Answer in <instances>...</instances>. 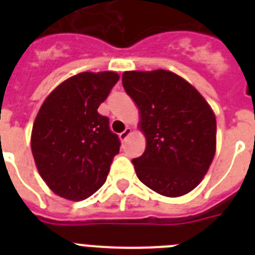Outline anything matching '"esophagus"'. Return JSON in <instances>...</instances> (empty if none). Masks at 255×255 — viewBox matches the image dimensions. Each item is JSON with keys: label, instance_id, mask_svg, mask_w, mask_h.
Masks as SVG:
<instances>
[{"label": "esophagus", "instance_id": "esophagus-1", "mask_svg": "<svg viewBox=\"0 0 255 255\" xmlns=\"http://www.w3.org/2000/svg\"><path fill=\"white\" fill-rule=\"evenodd\" d=\"M130 134H131V129H130V128H126V129L124 130V131L120 134V139L123 141L126 140V139H128V136H129Z\"/></svg>", "mask_w": 255, "mask_h": 255}]
</instances>
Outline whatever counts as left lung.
<instances>
[{
  "label": "left lung",
  "mask_w": 255,
  "mask_h": 255,
  "mask_svg": "<svg viewBox=\"0 0 255 255\" xmlns=\"http://www.w3.org/2000/svg\"><path fill=\"white\" fill-rule=\"evenodd\" d=\"M124 89L140 111L147 147L132 159L144 185L164 197L197 188L216 152V117L193 85L166 70L125 71Z\"/></svg>",
  "instance_id": "obj_1"
}]
</instances>
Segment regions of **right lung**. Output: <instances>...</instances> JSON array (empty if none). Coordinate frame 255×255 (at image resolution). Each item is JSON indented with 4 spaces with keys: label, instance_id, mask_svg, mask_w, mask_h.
Returning <instances> with one entry per match:
<instances>
[{
    "label": "right lung",
    "instance_id": "1",
    "mask_svg": "<svg viewBox=\"0 0 255 255\" xmlns=\"http://www.w3.org/2000/svg\"><path fill=\"white\" fill-rule=\"evenodd\" d=\"M119 80L114 71L80 73L61 83L43 102L31 131V152L55 194L83 200L105 184L120 150L108 117L98 114Z\"/></svg>",
    "mask_w": 255,
    "mask_h": 255
}]
</instances>
